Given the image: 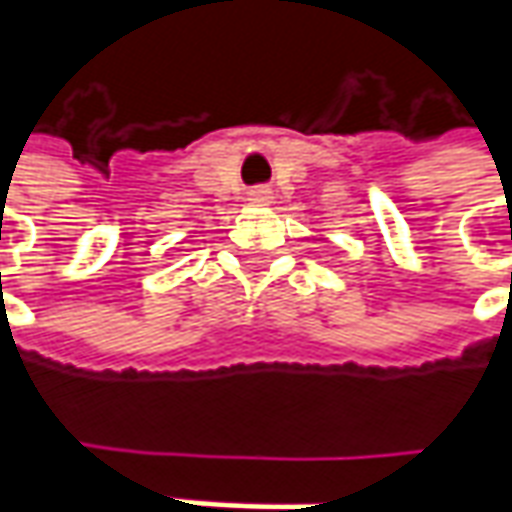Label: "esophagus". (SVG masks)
Segmentation results:
<instances>
[{
    "instance_id": "1",
    "label": "esophagus",
    "mask_w": 512,
    "mask_h": 512,
    "mask_svg": "<svg viewBox=\"0 0 512 512\" xmlns=\"http://www.w3.org/2000/svg\"><path fill=\"white\" fill-rule=\"evenodd\" d=\"M274 195L269 186H255V189H249V203L252 206H260V209H266V206H272Z\"/></svg>"
}]
</instances>
